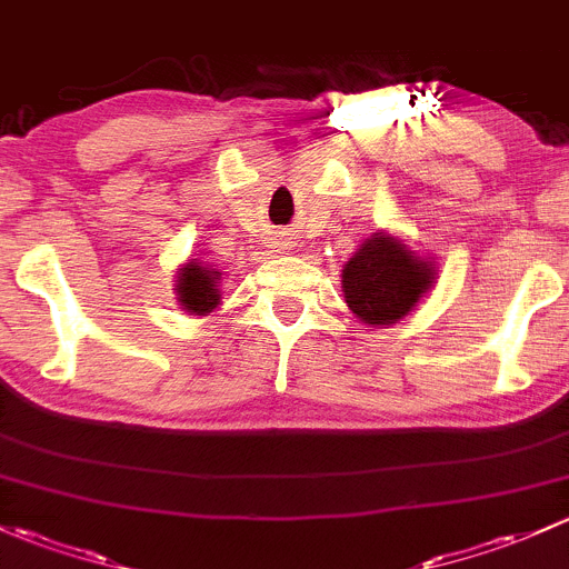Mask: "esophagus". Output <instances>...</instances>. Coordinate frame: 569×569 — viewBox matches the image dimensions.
Returning a JSON list of instances; mask_svg holds the SVG:
<instances>
[{
  "instance_id": "1",
  "label": "esophagus",
  "mask_w": 569,
  "mask_h": 569,
  "mask_svg": "<svg viewBox=\"0 0 569 569\" xmlns=\"http://www.w3.org/2000/svg\"><path fill=\"white\" fill-rule=\"evenodd\" d=\"M273 249H277V251H287V249H290V241H284V238H279V241H273Z\"/></svg>"
}]
</instances>
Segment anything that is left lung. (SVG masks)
<instances>
[{
	"mask_svg": "<svg viewBox=\"0 0 569 569\" xmlns=\"http://www.w3.org/2000/svg\"><path fill=\"white\" fill-rule=\"evenodd\" d=\"M436 282V260L386 230L365 238L342 268L345 303L367 328L400 323Z\"/></svg>",
	"mask_w": 569,
	"mask_h": 569,
	"instance_id": "obj_1",
	"label": "left lung"
}]
</instances>
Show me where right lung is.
<instances>
[{
	"mask_svg": "<svg viewBox=\"0 0 569 569\" xmlns=\"http://www.w3.org/2000/svg\"><path fill=\"white\" fill-rule=\"evenodd\" d=\"M174 296H178L183 312L194 315V318H204L221 301V271L208 266L204 260H186L178 268Z\"/></svg>",
	"mask_w": 569,
	"mask_h": 569,
	"instance_id": "add662e5",
	"label": "right lung"
}]
</instances>
